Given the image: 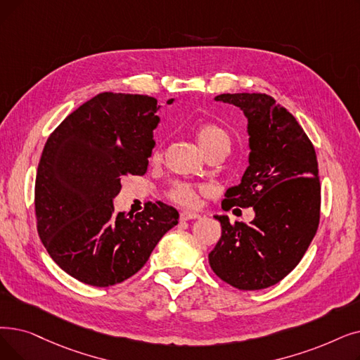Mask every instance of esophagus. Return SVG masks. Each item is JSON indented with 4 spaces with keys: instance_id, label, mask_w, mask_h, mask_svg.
Instances as JSON below:
<instances>
[{
    "instance_id": "esophagus-1",
    "label": "esophagus",
    "mask_w": 360,
    "mask_h": 360,
    "mask_svg": "<svg viewBox=\"0 0 360 360\" xmlns=\"http://www.w3.org/2000/svg\"><path fill=\"white\" fill-rule=\"evenodd\" d=\"M181 221H191V219H198L200 214H197L195 212H188V210H184L179 213Z\"/></svg>"
}]
</instances>
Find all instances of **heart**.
<instances>
[{
  "label": "heart",
  "mask_w": 360,
  "mask_h": 360,
  "mask_svg": "<svg viewBox=\"0 0 360 360\" xmlns=\"http://www.w3.org/2000/svg\"><path fill=\"white\" fill-rule=\"evenodd\" d=\"M195 136H197L198 144L201 146L202 150H205L207 155L214 151H228L231 146L228 132L214 123L201 124L195 132ZM162 155H163L162 150L155 148L151 155V160L159 162L162 159ZM205 194H207L206 186L190 184V182H176L169 191V198L172 201H175L176 205H181L185 207H197L200 205L201 197Z\"/></svg>",
  "instance_id": "obj_1"
}]
</instances>
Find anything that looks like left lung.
Returning <instances> with one entry per match:
<instances>
[{
  "mask_svg": "<svg viewBox=\"0 0 360 360\" xmlns=\"http://www.w3.org/2000/svg\"><path fill=\"white\" fill-rule=\"evenodd\" d=\"M248 119L250 158L241 184L225 194L222 209L253 207L250 224L222 225L209 255L213 272L226 284L252 291L278 284L299 264L318 231L321 182L314 144L295 117L266 94H221Z\"/></svg>",
  "mask_w": 360,
  "mask_h": 360,
  "instance_id": "obj_1",
  "label": "left lung"
}]
</instances>
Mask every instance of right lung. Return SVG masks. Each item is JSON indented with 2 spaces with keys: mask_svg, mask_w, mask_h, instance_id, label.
Wrapping results in <instances>:
<instances>
[{
  "mask_svg": "<svg viewBox=\"0 0 360 360\" xmlns=\"http://www.w3.org/2000/svg\"><path fill=\"white\" fill-rule=\"evenodd\" d=\"M158 108L148 96L101 92L46 139L35 181L38 233L51 259L84 284L131 278L178 225V210L162 201L135 216L113 207L122 178L147 172Z\"/></svg>",
  "mask_w": 360,
  "mask_h": 360,
  "instance_id": "add662e5",
  "label": "right lung"
}]
</instances>
